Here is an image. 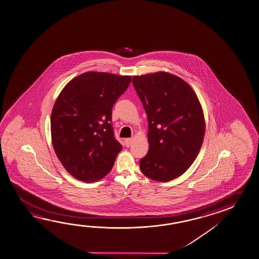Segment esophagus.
<instances>
[{
    "mask_svg": "<svg viewBox=\"0 0 259 259\" xmlns=\"http://www.w3.org/2000/svg\"><path fill=\"white\" fill-rule=\"evenodd\" d=\"M133 139L132 138H125L124 139V145H125V147H129L131 145H132Z\"/></svg>",
    "mask_w": 259,
    "mask_h": 259,
    "instance_id": "1",
    "label": "esophagus"
}]
</instances>
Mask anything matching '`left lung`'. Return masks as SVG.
Here are the masks:
<instances>
[{"instance_id":"1","label":"left lung","mask_w":259,"mask_h":259,"mask_svg":"<svg viewBox=\"0 0 259 259\" xmlns=\"http://www.w3.org/2000/svg\"><path fill=\"white\" fill-rule=\"evenodd\" d=\"M133 85L148 121L149 150L140 169L153 181H172L191 166L203 141L199 99L188 83L167 72L135 76Z\"/></svg>"}]
</instances>
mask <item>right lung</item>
Returning a JSON list of instances; mask_svg holds the SVG:
<instances>
[{
	"label": "right lung",
	"instance_id": "1",
	"mask_svg": "<svg viewBox=\"0 0 259 259\" xmlns=\"http://www.w3.org/2000/svg\"><path fill=\"white\" fill-rule=\"evenodd\" d=\"M130 76L86 72L65 86L51 113V137L64 167L79 181L106 176L122 145L115 139L112 110Z\"/></svg>",
	"mask_w": 259,
	"mask_h": 259
}]
</instances>
